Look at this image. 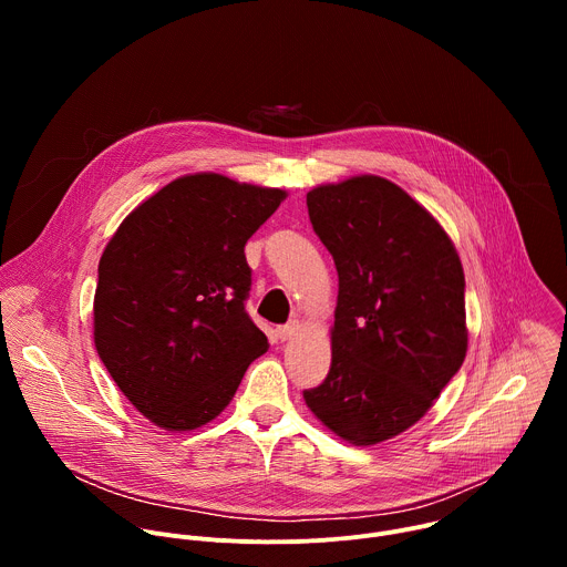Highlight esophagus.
I'll use <instances>...</instances> for the list:
<instances>
[{
	"label": "esophagus",
	"instance_id": "1",
	"mask_svg": "<svg viewBox=\"0 0 567 567\" xmlns=\"http://www.w3.org/2000/svg\"><path fill=\"white\" fill-rule=\"evenodd\" d=\"M298 330H300V322H298V320H291V322H287V326L278 328L276 332H278V339H280V341H289V339H293V337L298 334Z\"/></svg>",
	"mask_w": 567,
	"mask_h": 567
}]
</instances>
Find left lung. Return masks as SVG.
I'll use <instances>...</instances> for the list:
<instances>
[{
    "instance_id": "1",
    "label": "left lung",
    "mask_w": 567,
    "mask_h": 567,
    "mask_svg": "<svg viewBox=\"0 0 567 567\" xmlns=\"http://www.w3.org/2000/svg\"><path fill=\"white\" fill-rule=\"evenodd\" d=\"M332 254V365L309 411L357 446L420 422L466 357L464 271L437 219L396 184L361 175L307 193Z\"/></svg>"
}]
</instances>
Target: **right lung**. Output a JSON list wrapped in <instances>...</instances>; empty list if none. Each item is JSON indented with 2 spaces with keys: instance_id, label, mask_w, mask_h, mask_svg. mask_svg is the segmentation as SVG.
Here are the masks:
<instances>
[{
  "instance_id": "add662e5",
  "label": "right lung",
  "mask_w": 567,
  "mask_h": 567,
  "mask_svg": "<svg viewBox=\"0 0 567 567\" xmlns=\"http://www.w3.org/2000/svg\"><path fill=\"white\" fill-rule=\"evenodd\" d=\"M285 197L215 173L186 175L112 235L99 262L94 343L121 392L158 429L213 422L267 352L245 309V245Z\"/></svg>"
}]
</instances>
